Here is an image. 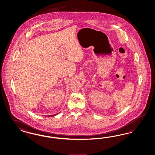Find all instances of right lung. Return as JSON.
Returning <instances> with one entry per match:
<instances>
[{
  "instance_id": "obj_1",
  "label": "right lung",
  "mask_w": 155,
  "mask_h": 155,
  "mask_svg": "<svg viewBox=\"0 0 155 155\" xmlns=\"http://www.w3.org/2000/svg\"><path fill=\"white\" fill-rule=\"evenodd\" d=\"M56 115V114H54V115H51V116H54V115Z\"/></svg>"
}]
</instances>
